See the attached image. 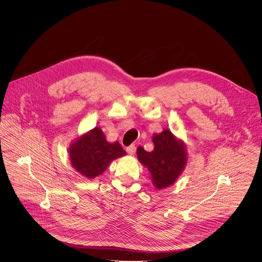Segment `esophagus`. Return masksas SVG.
<instances>
[{"label": "esophagus", "mask_w": 262, "mask_h": 262, "mask_svg": "<svg viewBox=\"0 0 262 262\" xmlns=\"http://www.w3.org/2000/svg\"><path fill=\"white\" fill-rule=\"evenodd\" d=\"M126 151H127V154H128V155L134 156V155H135V152H136V146H135V145H130V146H128V147L126 148Z\"/></svg>", "instance_id": "esophagus-1"}]
</instances>
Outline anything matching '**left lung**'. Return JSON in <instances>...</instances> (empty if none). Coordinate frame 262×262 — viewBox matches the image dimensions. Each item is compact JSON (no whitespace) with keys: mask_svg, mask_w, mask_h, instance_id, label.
Wrapping results in <instances>:
<instances>
[{"mask_svg":"<svg viewBox=\"0 0 262 262\" xmlns=\"http://www.w3.org/2000/svg\"><path fill=\"white\" fill-rule=\"evenodd\" d=\"M155 149L148 152L142 146L137 149L139 162L150 172L151 180L157 190L172 185L180 176L188 163L185 144L176 138L170 129L152 136Z\"/></svg>","mask_w":262,"mask_h":262,"instance_id":"1","label":"left lung"}]
</instances>
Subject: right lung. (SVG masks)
<instances>
[{
    "mask_svg": "<svg viewBox=\"0 0 262 262\" xmlns=\"http://www.w3.org/2000/svg\"><path fill=\"white\" fill-rule=\"evenodd\" d=\"M68 154L71 166L88 179L102 174L112 162L126 155L119 142H107L98 126L74 140Z\"/></svg>",
    "mask_w": 262,
    "mask_h": 262,
    "instance_id": "1",
    "label": "right lung"
}]
</instances>
